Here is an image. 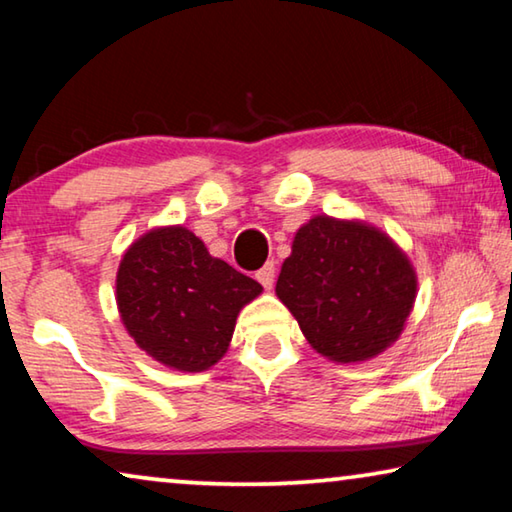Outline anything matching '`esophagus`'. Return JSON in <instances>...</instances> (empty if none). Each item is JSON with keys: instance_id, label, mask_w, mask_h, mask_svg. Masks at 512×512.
Masks as SVG:
<instances>
[{"instance_id": "obj_1", "label": "esophagus", "mask_w": 512, "mask_h": 512, "mask_svg": "<svg viewBox=\"0 0 512 512\" xmlns=\"http://www.w3.org/2000/svg\"><path fill=\"white\" fill-rule=\"evenodd\" d=\"M257 280H259V285H262L264 289H271L273 282H275V264L273 262H266L262 269L257 271Z\"/></svg>"}]
</instances>
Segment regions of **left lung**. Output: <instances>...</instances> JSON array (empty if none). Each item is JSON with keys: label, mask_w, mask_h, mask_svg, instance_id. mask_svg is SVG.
I'll list each match as a JSON object with an SVG mask.
<instances>
[{"label": "left lung", "mask_w": 512, "mask_h": 512, "mask_svg": "<svg viewBox=\"0 0 512 512\" xmlns=\"http://www.w3.org/2000/svg\"><path fill=\"white\" fill-rule=\"evenodd\" d=\"M275 296L316 353L355 364L401 337L415 307L417 273L380 227L321 214L298 227Z\"/></svg>", "instance_id": "left-lung-1"}]
</instances>
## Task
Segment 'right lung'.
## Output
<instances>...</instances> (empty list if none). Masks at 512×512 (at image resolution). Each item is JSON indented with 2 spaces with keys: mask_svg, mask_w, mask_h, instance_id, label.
<instances>
[{
  "mask_svg": "<svg viewBox=\"0 0 512 512\" xmlns=\"http://www.w3.org/2000/svg\"><path fill=\"white\" fill-rule=\"evenodd\" d=\"M262 285L212 257L184 225L152 227L125 250L116 305L129 337L164 367L207 371L232 342L237 316Z\"/></svg>",
  "mask_w": 512,
  "mask_h": 512,
  "instance_id": "add662e5",
  "label": "right lung"
}]
</instances>
